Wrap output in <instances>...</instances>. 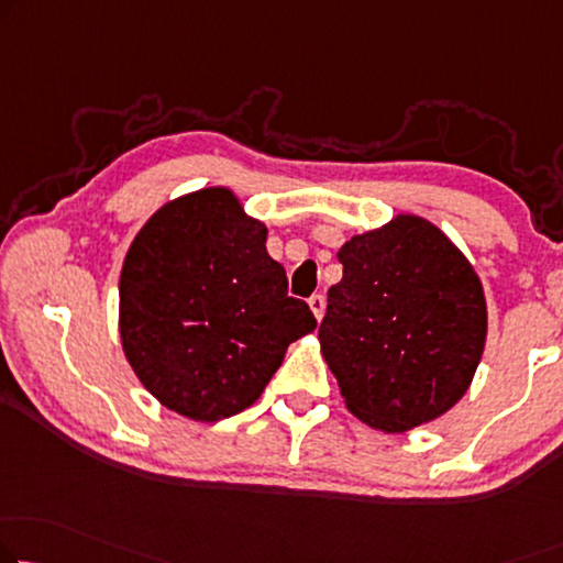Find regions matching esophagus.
<instances>
[{"mask_svg": "<svg viewBox=\"0 0 563 563\" xmlns=\"http://www.w3.org/2000/svg\"><path fill=\"white\" fill-rule=\"evenodd\" d=\"M308 306H310V310H313L316 321H321L323 310H325V298L321 296V292H316V296H310V298H308Z\"/></svg>", "mask_w": 563, "mask_h": 563, "instance_id": "obj_1", "label": "esophagus"}]
</instances>
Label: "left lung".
<instances>
[{
  "label": "left lung",
  "instance_id": "obj_1",
  "mask_svg": "<svg viewBox=\"0 0 563 563\" xmlns=\"http://www.w3.org/2000/svg\"><path fill=\"white\" fill-rule=\"evenodd\" d=\"M339 263L318 341L343 405L387 434L434 422L465 397L488 339L473 263L415 212L354 234Z\"/></svg>",
  "mask_w": 563,
  "mask_h": 563
}]
</instances>
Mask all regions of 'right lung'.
<instances>
[{
    "mask_svg": "<svg viewBox=\"0 0 563 563\" xmlns=\"http://www.w3.org/2000/svg\"><path fill=\"white\" fill-rule=\"evenodd\" d=\"M267 228L228 187L166 201L123 257L119 333L148 394L195 422L253 407L316 318L288 296Z\"/></svg>",
    "mask_w": 563,
    "mask_h": 563,
    "instance_id": "add662e5",
    "label": "right lung"
}]
</instances>
